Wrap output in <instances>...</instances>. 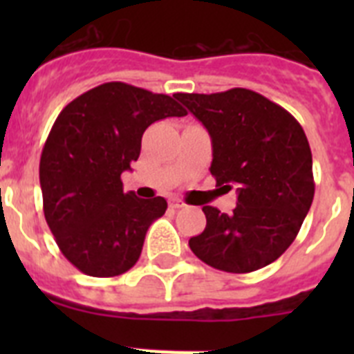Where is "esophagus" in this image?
<instances>
[{
  "label": "esophagus",
  "mask_w": 354,
  "mask_h": 354,
  "mask_svg": "<svg viewBox=\"0 0 354 354\" xmlns=\"http://www.w3.org/2000/svg\"><path fill=\"white\" fill-rule=\"evenodd\" d=\"M170 207L180 209V207H184V202L180 198H170Z\"/></svg>",
  "instance_id": "1"
}]
</instances>
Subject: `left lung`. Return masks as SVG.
I'll list each match as a JSON object with an SVG mask.
<instances>
[{
	"instance_id": "8db88e82",
	"label": "left lung",
	"mask_w": 354,
	"mask_h": 354,
	"mask_svg": "<svg viewBox=\"0 0 354 354\" xmlns=\"http://www.w3.org/2000/svg\"><path fill=\"white\" fill-rule=\"evenodd\" d=\"M174 97L211 136L216 186L237 192L232 214L202 207L207 225L189 239V248L227 273H252L271 264L292 245L314 200L305 131L282 106L252 90Z\"/></svg>"
}]
</instances>
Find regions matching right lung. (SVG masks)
<instances>
[{
	"instance_id": "obj_1",
	"label": "right lung",
	"mask_w": 354,
	"mask_h": 354,
	"mask_svg": "<svg viewBox=\"0 0 354 354\" xmlns=\"http://www.w3.org/2000/svg\"><path fill=\"white\" fill-rule=\"evenodd\" d=\"M186 109L165 93L111 81L68 102L55 120L40 156L44 216L68 262L90 277L131 270L152 221L168 204L162 196L124 193L147 127Z\"/></svg>"
}]
</instances>
